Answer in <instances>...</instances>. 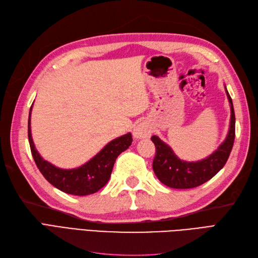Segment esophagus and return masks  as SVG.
<instances>
[{
    "label": "esophagus",
    "instance_id": "34e87169",
    "mask_svg": "<svg viewBox=\"0 0 258 258\" xmlns=\"http://www.w3.org/2000/svg\"><path fill=\"white\" fill-rule=\"evenodd\" d=\"M152 134V130L148 124L145 122H140L138 126L134 129V136L137 139H146L150 138Z\"/></svg>",
    "mask_w": 258,
    "mask_h": 258
}]
</instances>
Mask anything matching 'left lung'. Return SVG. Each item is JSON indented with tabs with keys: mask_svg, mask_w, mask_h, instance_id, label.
Listing matches in <instances>:
<instances>
[{
	"mask_svg": "<svg viewBox=\"0 0 258 258\" xmlns=\"http://www.w3.org/2000/svg\"><path fill=\"white\" fill-rule=\"evenodd\" d=\"M230 103V124L225 141L209 157L199 161H184L173 153L172 148L162 142L157 136L152 137L156 147V155L153 161V169L159 181L171 188H194L212 178L227 161L235 141L236 117L232 100L226 89Z\"/></svg>",
	"mask_w": 258,
	"mask_h": 258,
	"instance_id": "1",
	"label": "left lung"
}]
</instances>
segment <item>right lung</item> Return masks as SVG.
<instances>
[{
    "instance_id": "right-lung-1",
    "label": "right lung",
    "mask_w": 258,
    "mask_h": 258,
    "mask_svg": "<svg viewBox=\"0 0 258 258\" xmlns=\"http://www.w3.org/2000/svg\"><path fill=\"white\" fill-rule=\"evenodd\" d=\"M31 111H32V106L29 113L28 137L31 153H32L36 166L51 185L70 195L86 196V195L95 194L102 188L111 177L116 158L132 143V136L129 132L107 143L95 157L84 163L83 166L74 169H60L44 160L35 150L32 135H31Z\"/></svg>"
}]
</instances>
